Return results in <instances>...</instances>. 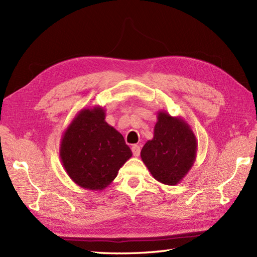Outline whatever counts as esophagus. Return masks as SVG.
<instances>
[{
  "label": "esophagus",
  "mask_w": 257,
  "mask_h": 257,
  "mask_svg": "<svg viewBox=\"0 0 257 257\" xmlns=\"http://www.w3.org/2000/svg\"><path fill=\"white\" fill-rule=\"evenodd\" d=\"M132 150H133V154L135 157H138L140 155V147L138 145H134L132 147Z\"/></svg>",
  "instance_id": "34e87169"
}]
</instances>
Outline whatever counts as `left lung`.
<instances>
[{
    "label": "left lung",
    "mask_w": 257,
    "mask_h": 257,
    "mask_svg": "<svg viewBox=\"0 0 257 257\" xmlns=\"http://www.w3.org/2000/svg\"><path fill=\"white\" fill-rule=\"evenodd\" d=\"M154 138L140 152L146 167L157 181L176 185L192 168L198 151V141L189 123L181 117L158 111Z\"/></svg>",
    "instance_id": "left-lung-1"
}]
</instances>
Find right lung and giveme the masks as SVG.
I'll return each mask as SVG.
<instances>
[{
	"instance_id": "1",
	"label": "right lung",
	"mask_w": 257,
	"mask_h": 257,
	"mask_svg": "<svg viewBox=\"0 0 257 257\" xmlns=\"http://www.w3.org/2000/svg\"><path fill=\"white\" fill-rule=\"evenodd\" d=\"M105 118L100 106L81 109L61 139L59 157L65 171L86 190L106 189L133 156L122 135Z\"/></svg>"
}]
</instances>
